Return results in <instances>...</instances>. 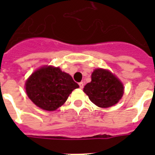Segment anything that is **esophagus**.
I'll list each match as a JSON object with an SVG mask.
<instances>
[{"label": "esophagus", "instance_id": "34e87169", "mask_svg": "<svg viewBox=\"0 0 155 155\" xmlns=\"http://www.w3.org/2000/svg\"><path fill=\"white\" fill-rule=\"evenodd\" d=\"M79 85H80V88H83V87H84V83H83V82L79 83Z\"/></svg>", "mask_w": 155, "mask_h": 155}]
</instances>
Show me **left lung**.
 <instances>
[{"label":"left lung","mask_w":155,"mask_h":155,"mask_svg":"<svg viewBox=\"0 0 155 155\" xmlns=\"http://www.w3.org/2000/svg\"><path fill=\"white\" fill-rule=\"evenodd\" d=\"M90 101L100 108H108L121 99L123 84L109 71L97 68L92 73V81L84 87Z\"/></svg>","instance_id":"obj_1"}]
</instances>
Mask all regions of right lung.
<instances>
[{"instance_id": "obj_1", "label": "right lung", "mask_w": 155, "mask_h": 155, "mask_svg": "<svg viewBox=\"0 0 155 155\" xmlns=\"http://www.w3.org/2000/svg\"><path fill=\"white\" fill-rule=\"evenodd\" d=\"M28 97L43 110L54 111L79 87L69 74L59 68L44 66L36 70L25 82Z\"/></svg>"}]
</instances>
